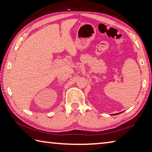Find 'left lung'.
<instances>
[{"instance_id":"left-lung-1","label":"left lung","mask_w":152,"mask_h":152,"mask_svg":"<svg viewBox=\"0 0 152 152\" xmlns=\"http://www.w3.org/2000/svg\"><path fill=\"white\" fill-rule=\"evenodd\" d=\"M121 113H122V112H121ZM120 113H116V114H113V115H119V114H120Z\"/></svg>"}]
</instances>
